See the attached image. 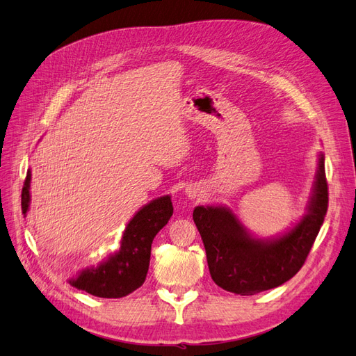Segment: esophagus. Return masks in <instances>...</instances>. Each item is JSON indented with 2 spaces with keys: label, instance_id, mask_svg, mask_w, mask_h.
Returning a JSON list of instances; mask_svg holds the SVG:
<instances>
[{
  "label": "esophagus",
  "instance_id": "obj_1",
  "mask_svg": "<svg viewBox=\"0 0 356 356\" xmlns=\"http://www.w3.org/2000/svg\"><path fill=\"white\" fill-rule=\"evenodd\" d=\"M187 196L190 199H197L199 197V191L196 188H187Z\"/></svg>",
  "mask_w": 356,
  "mask_h": 356
}]
</instances>
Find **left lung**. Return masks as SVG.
Instances as JSON below:
<instances>
[{
    "label": "left lung",
    "instance_id": "1",
    "mask_svg": "<svg viewBox=\"0 0 356 356\" xmlns=\"http://www.w3.org/2000/svg\"><path fill=\"white\" fill-rule=\"evenodd\" d=\"M327 209L328 186L322 153L306 213L276 238H255L227 207H196L193 220L202 236L212 281L241 296H254L285 284L305 264Z\"/></svg>",
    "mask_w": 356,
    "mask_h": 356
}]
</instances>
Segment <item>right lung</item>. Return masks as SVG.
I'll return each mask as SVG.
<instances>
[{"label":"right lung","instance_id":"1","mask_svg":"<svg viewBox=\"0 0 356 356\" xmlns=\"http://www.w3.org/2000/svg\"><path fill=\"white\" fill-rule=\"evenodd\" d=\"M31 170L22 188V213L31 203ZM174 213L170 196H161L139 209L127 222L122 236L120 250L98 266L84 268L70 279V285L102 298H120L134 293L147 277L152 243Z\"/></svg>","mask_w":356,"mask_h":356}]
</instances>
